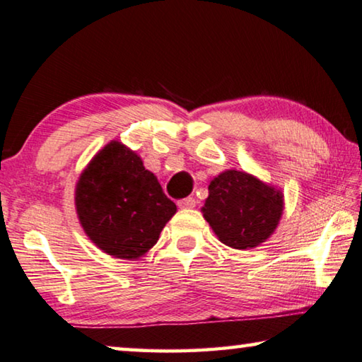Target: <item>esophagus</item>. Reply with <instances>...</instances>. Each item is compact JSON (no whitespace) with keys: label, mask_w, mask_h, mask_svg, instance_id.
Segmentation results:
<instances>
[{"label":"esophagus","mask_w":362,"mask_h":362,"mask_svg":"<svg viewBox=\"0 0 362 362\" xmlns=\"http://www.w3.org/2000/svg\"><path fill=\"white\" fill-rule=\"evenodd\" d=\"M177 206H179L180 209H193L194 206H197V199L188 197V198H183L180 202H177Z\"/></svg>","instance_id":"34e87169"}]
</instances>
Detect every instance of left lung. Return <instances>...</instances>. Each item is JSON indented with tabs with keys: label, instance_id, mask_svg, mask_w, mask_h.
<instances>
[{
	"label": "left lung",
	"instance_id": "left-lung-1",
	"mask_svg": "<svg viewBox=\"0 0 362 362\" xmlns=\"http://www.w3.org/2000/svg\"><path fill=\"white\" fill-rule=\"evenodd\" d=\"M203 217L223 245L251 250L271 237L282 219L284 193L248 172L228 169L211 180Z\"/></svg>",
	"mask_w": 362,
	"mask_h": 362
}]
</instances>
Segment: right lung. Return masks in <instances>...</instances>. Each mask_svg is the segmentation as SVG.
<instances>
[{
  "label": "right lung",
  "instance_id": "add662e5",
  "mask_svg": "<svg viewBox=\"0 0 362 362\" xmlns=\"http://www.w3.org/2000/svg\"><path fill=\"white\" fill-rule=\"evenodd\" d=\"M74 199L91 242L103 253L127 261L145 256L177 212L156 175L117 140L91 158L78 177Z\"/></svg>",
  "mask_w": 362,
  "mask_h": 362
}]
</instances>
